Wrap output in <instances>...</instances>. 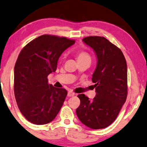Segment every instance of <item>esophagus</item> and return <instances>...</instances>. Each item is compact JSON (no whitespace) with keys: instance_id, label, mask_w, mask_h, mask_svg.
<instances>
[{"instance_id":"34e87169","label":"esophagus","mask_w":147,"mask_h":147,"mask_svg":"<svg viewBox=\"0 0 147 147\" xmlns=\"http://www.w3.org/2000/svg\"><path fill=\"white\" fill-rule=\"evenodd\" d=\"M74 95H75V93L72 91H69L68 93H67V96L69 97H73L74 96Z\"/></svg>"}]
</instances>
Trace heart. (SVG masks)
I'll use <instances>...</instances> for the list:
<instances>
[{
  "label": "heart",
  "mask_w": 147,
  "mask_h": 147,
  "mask_svg": "<svg viewBox=\"0 0 147 147\" xmlns=\"http://www.w3.org/2000/svg\"><path fill=\"white\" fill-rule=\"evenodd\" d=\"M76 58H77L78 61H80L86 60V59H90V56L87 52H84V51H80L76 54Z\"/></svg>",
  "instance_id": "b5f03b06"
}]
</instances>
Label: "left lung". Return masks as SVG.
<instances>
[{"mask_svg": "<svg viewBox=\"0 0 147 147\" xmlns=\"http://www.w3.org/2000/svg\"><path fill=\"white\" fill-rule=\"evenodd\" d=\"M94 50L97 67L92 75L96 95L90 100L79 94L80 105L76 109L83 124L93 129H104L114 122L127 96V65L118 47L101 36L83 39Z\"/></svg>", "mask_w": 147, "mask_h": 147, "instance_id": "8db88e82", "label": "left lung"}]
</instances>
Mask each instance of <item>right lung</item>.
Here are the masks:
<instances>
[{"mask_svg": "<svg viewBox=\"0 0 147 147\" xmlns=\"http://www.w3.org/2000/svg\"><path fill=\"white\" fill-rule=\"evenodd\" d=\"M75 40L44 34L24 46L14 71V91L21 113L35 125L54 119L67 96L66 89L48 84V76L56 71L61 54Z\"/></svg>", "mask_w": 147, "mask_h": 147, "instance_id": "obj_1", "label": "right lung"}]
</instances>
